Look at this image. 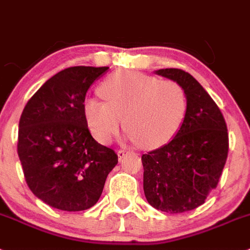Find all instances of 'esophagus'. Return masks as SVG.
<instances>
[{
	"mask_svg": "<svg viewBox=\"0 0 250 250\" xmlns=\"http://www.w3.org/2000/svg\"><path fill=\"white\" fill-rule=\"evenodd\" d=\"M117 155H118V158H119V160H123V157H125V156L127 155V152H125V149H119L118 153H117Z\"/></svg>",
	"mask_w": 250,
	"mask_h": 250,
	"instance_id": "34e87169",
	"label": "esophagus"
}]
</instances>
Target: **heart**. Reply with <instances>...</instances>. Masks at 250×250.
Masks as SVG:
<instances>
[{"label": "heart", "instance_id": "obj_1", "mask_svg": "<svg viewBox=\"0 0 250 250\" xmlns=\"http://www.w3.org/2000/svg\"><path fill=\"white\" fill-rule=\"evenodd\" d=\"M99 94L106 102L86 99L84 117L97 140L107 145L123 125L132 142L156 149L170 142L188 114L185 89L172 80L137 73L117 71L103 82Z\"/></svg>", "mask_w": 250, "mask_h": 250}]
</instances>
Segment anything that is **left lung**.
Returning a JSON list of instances; mask_svg holds the SVG:
<instances>
[{
    "instance_id": "left-lung-1",
    "label": "left lung",
    "mask_w": 250,
    "mask_h": 250,
    "mask_svg": "<svg viewBox=\"0 0 250 250\" xmlns=\"http://www.w3.org/2000/svg\"><path fill=\"white\" fill-rule=\"evenodd\" d=\"M157 75L185 89V122L170 142L142 155L143 190L151 206L170 214L196 209L216 188L227 162L229 138L220 109L201 84L181 69Z\"/></svg>"
}]
</instances>
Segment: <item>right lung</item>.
<instances>
[{
	"mask_svg": "<svg viewBox=\"0 0 250 250\" xmlns=\"http://www.w3.org/2000/svg\"><path fill=\"white\" fill-rule=\"evenodd\" d=\"M108 70L64 69L23 108L17 153L32 194L51 208L82 211L94 206L118 164L116 152L92 137L83 110L88 89Z\"/></svg>",
	"mask_w": 250,
	"mask_h": 250,
	"instance_id": "add662e5",
	"label": "right lung"
}]
</instances>
